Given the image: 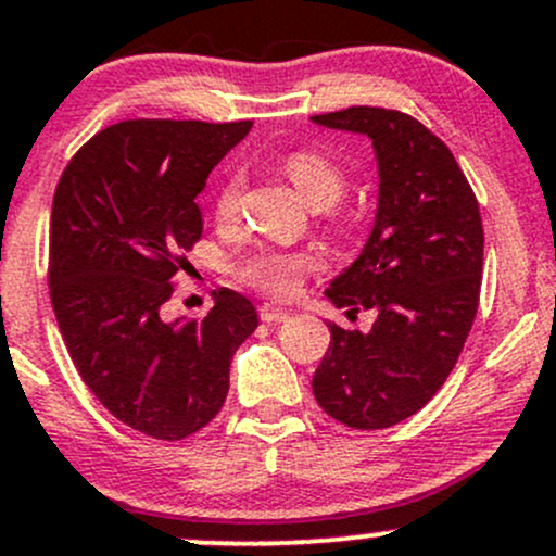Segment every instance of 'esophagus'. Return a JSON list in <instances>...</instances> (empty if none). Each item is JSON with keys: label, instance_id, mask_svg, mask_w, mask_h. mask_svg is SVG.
Here are the masks:
<instances>
[{"label": "esophagus", "instance_id": "34e87169", "mask_svg": "<svg viewBox=\"0 0 556 556\" xmlns=\"http://www.w3.org/2000/svg\"><path fill=\"white\" fill-rule=\"evenodd\" d=\"M258 317L263 319V323L274 325V323H285V319H288L290 314H288V312H282V308L271 306V303H263V306L258 308Z\"/></svg>", "mask_w": 556, "mask_h": 556}]
</instances>
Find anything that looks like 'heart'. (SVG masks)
Here are the masks:
<instances>
[{
  "mask_svg": "<svg viewBox=\"0 0 556 556\" xmlns=\"http://www.w3.org/2000/svg\"><path fill=\"white\" fill-rule=\"evenodd\" d=\"M285 173L314 210L332 207L346 191V173L319 151H293L285 160ZM242 189L244 175L239 170L226 173L213 200V213L218 224H231L237 218L239 207H242ZM314 266H317L314 255L303 253V250L266 248L239 258L233 266V277L242 285L261 290V293L285 298L295 293L303 274L312 271Z\"/></svg>",
  "mask_w": 556,
  "mask_h": 556,
  "instance_id": "heart-1",
  "label": "heart"
}]
</instances>
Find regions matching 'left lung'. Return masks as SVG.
<instances>
[{
    "label": "left lung",
    "instance_id": "obj_1",
    "mask_svg": "<svg viewBox=\"0 0 556 556\" xmlns=\"http://www.w3.org/2000/svg\"><path fill=\"white\" fill-rule=\"evenodd\" d=\"M372 140L378 210L359 258L325 295L378 314L370 332L327 325L314 396L352 429H386L418 413L447 381L475 325L484 233L453 151L410 114L352 106L312 116Z\"/></svg>",
    "mask_w": 556,
    "mask_h": 556
}]
</instances>
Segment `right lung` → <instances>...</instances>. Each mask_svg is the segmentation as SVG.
<instances>
[{
  "label": "right lung",
  "mask_w": 556,
  "mask_h": 556,
  "mask_svg": "<svg viewBox=\"0 0 556 556\" xmlns=\"http://www.w3.org/2000/svg\"><path fill=\"white\" fill-rule=\"evenodd\" d=\"M250 127L116 122L72 156L52 197L47 274L68 354L111 416L154 440H184L218 416L231 356L258 327L229 288L204 319H162L202 237L197 194Z\"/></svg>",
  "instance_id": "1"
}]
</instances>
